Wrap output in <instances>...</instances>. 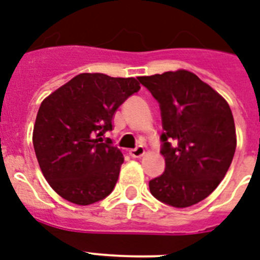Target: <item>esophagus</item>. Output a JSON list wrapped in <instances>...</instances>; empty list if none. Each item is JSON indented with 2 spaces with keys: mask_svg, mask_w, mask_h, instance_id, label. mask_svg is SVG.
<instances>
[{
  "mask_svg": "<svg viewBox=\"0 0 260 260\" xmlns=\"http://www.w3.org/2000/svg\"><path fill=\"white\" fill-rule=\"evenodd\" d=\"M144 153H145L144 147H140V145H139V147H136L135 149H131L129 151V155L132 156V157H137V159H139V157H141V156H144Z\"/></svg>",
  "mask_w": 260,
  "mask_h": 260,
  "instance_id": "34e87169",
  "label": "esophagus"
}]
</instances>
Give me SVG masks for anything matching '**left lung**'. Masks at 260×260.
<instances>
[{
    "mask_svg": "<svg viewBox=\"0 0 260 260\" xmlns=\"http://www.w3.org/2000/svg\"><path fill=\"white\" fill-rule=\"evenodd\" d=\"M159 101L166 171L149 181L156 199L176 208L199 203L227 174L236 148L229 103L189 71L141 76Z\"/></svg>",
    "mask_w": 260,
    "mask_h": 260,
    "instance_id": "obj_1",
    "label": "left lung"
}]
</instances>
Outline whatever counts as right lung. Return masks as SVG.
Wrapping results in <instances>:
<instances>
[{"label":"right lung","instance_id":"1","mask_svg":"<svg viewBox=\"0 0 260 260\" xmlns=\"http://www.w3.org/2000/svg\"><path fill=\"white\" fill-rule=\"evenodd\" d=\"M139 89L135 77L80 73L44 99L33 145L44 178L61 198L88 206L115 188L124 157L103 136L112 131L117 108Z\"/></svg>","mask_w":260,"mask_h":260}]
</instances>
